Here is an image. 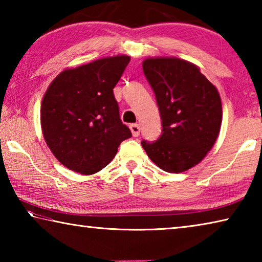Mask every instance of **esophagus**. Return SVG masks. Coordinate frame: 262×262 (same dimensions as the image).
<instances>
[{"instance_id": "obj_1", "label": "esophagus", "mask_w": 262, "mask_h": 262, "mask_svg": "<svg viewBox=\"0 0 262 262\" xmlns=\"http://www.w3.org/2000/svg\"><path fill=\"white\" fill-rule=\"evenodd\" d=\"M129 128H130V132H132L133 136L136 137V136L140 135V130H141L140 125H137V123H133V125L129 126Z\"/></svg>"}]
</instances>
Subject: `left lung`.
<instances>
[{
  "label": "left lung",
  "mask_w": 262,
  "mask_h": 262,
  "mask_svg": "<svg viewBox=\"0 0 262 262\" xmlns=\"http://www.w3.org/2000/svg\"><path fill=\"white\" fill-rule=\"evenodd\" d=\"M142 67L156 95L163 126L159 139L142 141V147L162 170L187 171L207 156L219 137V91L196 64L178 57H148Z\"/></svg>",
  "instance_id": "left-lung-1"
}]
</instances>
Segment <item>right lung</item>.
I'll list each match as a JSON object with an SVG mask.
<instances>
[{
	"label": "right lung",
	"instance_id": "obj_1",
	"mask_svg": "<svg viewBox=\"0 0 262 262\" xmlns=\"http://www.w3.org/2000/svg\"><path fill=\"white\" fill-rule=\"evenodd\" d=\"M115 55L67 68L43 95L40 122L48 148L62 165L81 174L104 168L132 133L123 125L113 89L129 63Z\"/></svg>",
	"mask_w": 262,
	"mask_h": 262
}]
</instances>
